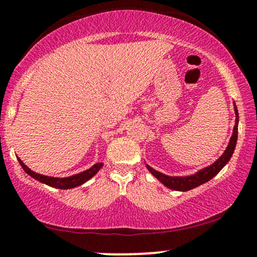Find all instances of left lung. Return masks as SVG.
<instances>
[{"label": "left lung", "instance_id": "1", "mask_svg": "<svg viewBox=\"0 0 257 257\" xmlns=\"http://www.w3.org/2000/svg\"><path fill=\"white\" fill-rule=\"evenodd\" d=\"M233 106H234V113H236V122H234L232 137H231L230 141H228V145L226 150L224 151V153H222L221 156L212 164V165L206 166V168L199 170L196 174L190 175V176H168L165 174H162V172L157 171V170H154L153 168H151L148 164H146V168L148 171L158 179L159 182H162L166 188H169V189H172V190H177V191H188L190 189H194V188L199 187V185L208 182L209 179H212L215 175H218L219 171H220V170L228 163V160L231 159V157H232V154L234 152V148H236L237 135H238V120L239 119H238V110L234 103H233Z\"/></svg>", "mask_w": 257, "mask_h": 257}]
</instances>
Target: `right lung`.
<instances>
[{"label":"right lung","instance_id":"1","mask_svg":"<svg viewBox=\"0 0 257 257\" xmlns=\"http://www.w3.org/2000/svg\"><path fill=\"white\" fill-rule=\"evenodd\" d=\"M18 160H19L21 168L25 170V172L27 175H30L32 178L39 181L40 183H44L52 188H57V189H72V188L79 187V185L86 183L88 179H91L99 170L103 168V163H97L92 168L85 170V171L80 172V174L69 176V177H51V176L37 174V172L32 171L29 166L25 165L20 158H18Z\"/></svg>","mask_w":257,"mask_h":257}]
</instances>
